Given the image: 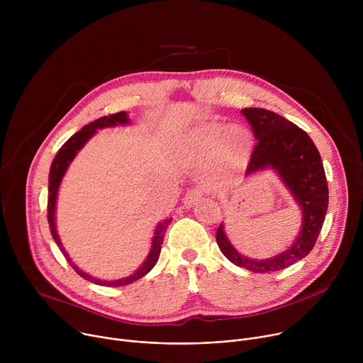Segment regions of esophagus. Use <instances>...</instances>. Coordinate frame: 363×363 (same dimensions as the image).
I'll return each instance as SVG.
<instances>
[{"mask_svg":"<svg viewBox=\"0 0 363 363\" xmlns=\"http://www.w3.org/2000/svg\"><path fill=\"white\" fill-rule=\"evenodd\" d=\"M206 191H208V188H206L205 185H196V186L189 188V189L186 191L185 196H184V203L192 205V203H194L195 201H198V199L203 195V192H206Z\"/></svg>","mask_w":363,"mask_h":363,"instance_id":"34e87169","label":"esophagus"}]
</instances>
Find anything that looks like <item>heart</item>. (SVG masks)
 <instances>
[{
    "label": "heart",
    "instance_id": "b5f03b06",
    "mask_svg": "<svg viewBox=\"0 0 363 363\" xmlns=\"http://www.w3.org/2000/svg\"><path fill=\"white\" fill-rule=\"evenodd\" d=\"M250 145L248 132L238 126L225 128L221 123H208L196 129L184 142L186 155L196 158H211L224 168H238Z\"/></svg>",
    "mask_w": 363,
    "mask_h": 363
}]
</instances>
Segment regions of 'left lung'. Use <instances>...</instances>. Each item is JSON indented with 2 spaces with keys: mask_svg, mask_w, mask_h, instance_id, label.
<instances>
[{
  "mask_svg": "<svg viewBox=\"0 0 363 363\" xmlns=\"http://www.w3.org/2000/svg\"><path fill=\"white\" fill-rule=\"evenodd\" d=\"M257 139L245 175L272 167L279 172L303 211V224L294 244L270 260H251L230 244L224 225L217 230L220 250L235 266L254 273L287 269L313 250L329 203V188L320 153L310 136L286 118L262 108L241 111Z\"/></svg>",
  "mask_w": 363,
  "mask_h": 363,
  "instance_id": "1",
  "label": "left lung"
}]
</instances>
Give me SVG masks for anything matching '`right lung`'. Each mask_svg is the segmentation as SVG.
<instances>
[{"label":"right lung","mask_w":363,"mask_h":363,"mask_svg":"<svg viewBox=\"0 0 363 363\" xmlns=\"http://www.w3.org/2000/svg\"><path fill=\"white\" fill-rule=\"evenodd\" d=\"M128 123V115L126 112H118L109 116H101L99 119H96L94 122H90L89 125L83 126L79 132H76L72 138H69V140H66V143L59 149L57 155L53 160V164H51L50 168V175H48V201H47V220H48V225H50V233L53 235L56 244L60 247V251L63 252V255L66 257V260L69 262V264L72 266V269L84 280H89L94 284H100V286H109V287H118V286H125L129 283H133L136 280H139L140 277H143L145 274H147L153 266L157 264L160 254H161V244L164 241V235L165 231L169 225V223L172 221V218H168L162 223L158 224L157 230H155V235L152 240V248L150 252L147 255V258L145 260V263L142 264V267L135 272L132 276L126 277V279H121V280H115V281H103V280H97L89 274H86L84 272H82L76 264L72 263V260L69 258L66 250L63 248V244L57 235L56 231V223H55V210H56V198H57V191H59V185L62 182V178L69 167V164L73 161V158L76 157L77 150H80V147L89 140V138L91 135H94L96 129L100 128H108V126H116V125H125Z\"/></svg>","instance_id":"add662e5"}]
</instances>
